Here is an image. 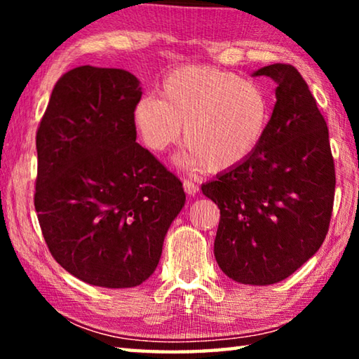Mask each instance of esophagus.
<instances>
[{
  "label": "esophagus",
  "mask_w": 359,
  "mask_h": 359,
  "mask_svg": "<svg viewBox=\"0 0 359 359\" xmlns=\"http://www.w3.org/2000/svg\"><path fill=\"white\" fill-rule=\"evenodd\" d=\"M184 190H185L187 194H190V196H194V194L198 193L199 187H198L196 184H194V182L188 180V179H184Z\"/></svg>",
  "instance_id": "obj_1"
}]
</instances>
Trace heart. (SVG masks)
Returning <instances> with one entry per match:
<instances>
[{
    "label": "heart",
    "mask_w": 359,
    "mask_h": 359,
    "mask_svg": "<svg viewBox=\"0 0 359 359\" xmlns=\"http://www.w3.org/2000/svg\"><path fill=\"white\" fill-rule=\"evenodd\" d=\"M269 118V98L258 83L208 66L172 71L160 100L147 96L133 109V125L150 151L174 145L184 126L180 161L193 169L210 165L212 171L244 163L263 141Z\"/></svg>",
    "instance_id": "obj_1"
}]
</instances>
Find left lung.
<instances>
[{
  "instance_id": "left-lung-1",
  "label": "left lung",
  "mask_w": 359,
  "mask_h": 359,
  "mask_svg": "<svg viewBox=\"0 0 359 359\" xmlns=\"http://www.w3.org/2000/svg\"><path fill=\"white\" fill-rule=\"evenodd\" d=\"M253 76L277 82L266 135L244 163L204 184L220 209L214 253L229 278L271 285L317 253L330 229L336 169L325 117L294 66Z\"/></svg>"
}]
</instances>
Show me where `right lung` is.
<instances>
[{
    "label": "right lung",
    "instance_id": "right-lung-1",
    "mask_svg": "<svg viewBox=\"0 0 359 359\" xmlns=\"http://www.w3.org/2000/svg\"><path fill=\"white\" fill-rule=\"evenodd\" d=\"M141 96L128 71L79 66L57 81L36 133L42 236L63 269L96 287L147 280L185 204L180 179L136 142Z\"/></svg>",
    "mask_w": 359,
    "mask_h": 359
}]
</instances>
